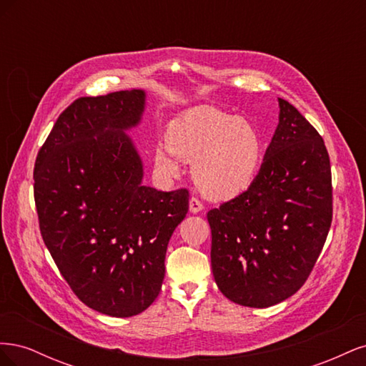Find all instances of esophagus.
<instances>
[{
  "instance_id": "obj_1",
  "label": "esophagus",
  "mask_w": 366,
  "mask_h": 366,
  "mask_svg": "<svg viewBox=\"0 0 366 366\" xmlns=\"http://www.w3.org/2000/svg\"><path fill=\"white\" fill-rule=\"evenodd\" d=\"M189 210L192 214H198V212H202L203 210V203L198 200L197 197H192L191 200H189Z\"/></svg>"
}]
</instances>
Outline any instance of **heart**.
<instances>
[{
	"mask_svg": "<svg viewBox=\"0 0 366 366\" xmlns=\"http://www.w3.org/2000/svg\"><path fill=\"white\" fill-rule=\"evenodd\" d=\"M194 163L197 186L214 198L229 200L246 192L262 163V140L249 120L210 107L194 108L175 119L168 145L154 151V166L163 177H175L180 163Z\"/></svg>",
	"mask_w": 366,
	"mask_h": 366,
	"instance_id": "heart-1",
	"label": "heart"
}]
</instances>
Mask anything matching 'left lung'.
<instances>
[{
	"label": "left lung",
	"mask_w": 366,
	"mask_h": 366,
	"mask_svg": "<svg viewBox=\"0 0 366 366\" xmlns=\"http://www.w3.org/2000/svg\"><path fill=\"white\" fill-rule=\"evenodd\" d=\"M257 180L207 212L210 262L232 302L267 308L307 281L333 218L331 168L319 132L284 99Z\"/></svg>",
	"instance_id": "1"
}]
</instances>
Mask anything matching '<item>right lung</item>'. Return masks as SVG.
<instances>
[{"instance_id": "1", "label": "right lung", "mask_w": 366, "mask_h": 366, "mask_svg": "<svg viewBox=\"0 0 366 366\" xmlns=\"http://www.w3.org/2000/svg\"><path fill=\"white\" fill-rule=\"evenodd\" d=\"M147 93L81 97L58 117L38 152L35 203L44 242L74 295L113 317L159 296L164 257L189 209V192L145 186L127 131L140 124Z\"/></svg>"}]
</instances>
